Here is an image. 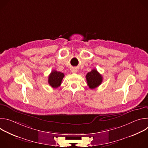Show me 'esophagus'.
<instances>
[{
  "instance_id": "esophagus-1",
  "label": "esophagus",
  "mask_w": 148,
  "mask_h": 148,
  "mask_svg": "<svg viewBox=\"0 0 148 148\" xmlns=\"http://www.w3.org/2000/svg\"><path fill=\"white\" fill-rule=\"evenodd\" d=\"M72 72L73 73H77V69H72Z\"/></svg>"
}]
</instances>
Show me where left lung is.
<instances>
[{
    "mask_svg": "<svg viewBox=\"0 0 148 148\" xmlns=\"http://www.w3.org/2000/svg\"><path fill=\"white\" fill-rule=\"evenodd\" d=\"M86 79L89 87L91 89H94L102 83L103 78L97 70L93 69L87 74Z\"/></svg>",
    "mask_w": 148,
    "mask_h": 148,
    "instance_id": "left-lung-1",
    "label": "left lung"
}]
</instances>
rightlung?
<instances>
[{"mask_svg": "<svg viewBox=\"0 0 148 148\" xmlns=\"http://www.w3.org/2000/svg\"><path fill=\"white\" fill-rule=\"evenodd\" d=\"M64 73L57 71L56 70H53L49 76L48 82L52 88H58L60 86L62 79L64 78Z\"/></svg>", "mask_w": 148, "mask_h": 148, "instance_id": "right-lung-1", "label": "right lung"}]
</instances>
